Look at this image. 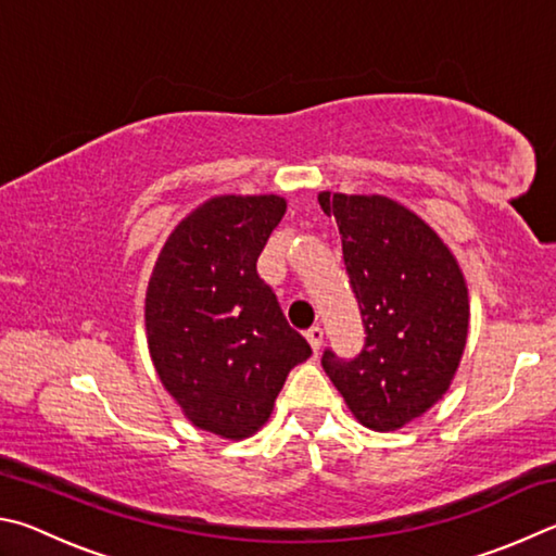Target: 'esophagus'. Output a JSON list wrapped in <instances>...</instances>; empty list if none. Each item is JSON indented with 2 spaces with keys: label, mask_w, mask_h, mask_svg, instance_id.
<instances>
[{
  "label": "esophagus",
  "mask_w": 556,
  "mask_h": 556,
  "mask_svg": "<svg viewBox=\"0 0 556 556\" xmlns=\"http://www.w3.org/2000/svg\"><path fill=\"white\" fill-rule=\"evenodd\" d=\"M305 337H307L309 346H313V352H319V349H323V342H325L323 327H309L307 332H305Z\"/></svg>",
  "instance_id": "esophagus-1"
}]
</instances>
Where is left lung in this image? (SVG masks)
Returning <instances> with one entry per match:
<instances>
[{
    "instance_id": "1",
    "label": "left lung",
    "mask_w": 556,
    "mask_h": 556,
    "mask_svg": "<svg viewBox=\"0 0 556 556\" xmlns=\"http://www.w3.org/2000/svg\"><path fill=\"white\" fill-rule=\"evenodd\" d=\"M342 251L366 344L352 362L325 352L323 368L358 422L395 432L450 391L469 337V288L430 224L386 194L319 192Z\"/></svg>"
}]
</instances>
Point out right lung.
Masks as SVG:
<instances>
[{
  "label": "right lung",
  "mask_w": 556,
  "mask_h": 556,
  "mask_svg": "<svg viewBox=\"0 0 556 556\" xmlns=\"http://www.w3.org/2000/svg\"><path fill=\"white\" fill-rule=\"evenodd\" d=\"M286 210L280 194L210 198L165 239L146 288L155 374L194 427L224 440L258 432L313 354L256 273Z\"/></svg>",
  "instance_id": "obj_1"
}]
</instances>
